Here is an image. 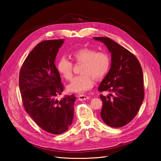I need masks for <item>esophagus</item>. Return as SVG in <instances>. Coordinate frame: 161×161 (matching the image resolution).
<instances>
[{
	"label": "esophagus",
	"mask_w": 161,
	"mask_h": 161,
	"mask_svg": "<svg viewBox=\"0 0 161 161\" xmlns=\"http://www.w3.org/2000/svg\"><path fill=\"white\" fill-rule=\"evenodd\" d=\"M78 98H79V100L80 101H85L89 99L90 97L87 95H79L78 96Z\"/></svg>",
	"instance_id": "34e87169"
}]
</instances>
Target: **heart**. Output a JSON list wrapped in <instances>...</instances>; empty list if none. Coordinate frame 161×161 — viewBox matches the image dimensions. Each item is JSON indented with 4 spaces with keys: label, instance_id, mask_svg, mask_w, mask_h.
Segmentation results:
<instances>
[{
    "label": "heart",
    "instance_id": "1",
    "mask_svg": "<svg viewBox=\"0 0 161 161\" xmlns=\"http://www.w3.org/2000/svg\"><path fill=\"white\" fill-rule=\"evenodd\" d=\"M72 59L76 63H83L81 68L82 75L75 76L67 89L74 92H85L91 89L95 84L94 76L101 79L108 72L111 60L104 52H98L89 47H82L71 53ZM57 69L66 80H70L73 75V64L66 58H61L57 63Z\"/></svg>",
    "mask_w": 161,
    "mask_h": 161
}]
</instances>
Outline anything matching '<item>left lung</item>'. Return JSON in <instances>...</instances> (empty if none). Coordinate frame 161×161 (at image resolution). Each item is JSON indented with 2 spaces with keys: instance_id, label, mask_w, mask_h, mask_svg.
I'll return each instance as SVG.
<instances>
[{
  "instance_id": "1",
  "label": "left lung",
  "mask_w": 161,
  "mask_h": 161,
  "mask_svg": "<svg viewBox=\"0 0 161 161\" xmlns=\"http://www.w3.org/2000/svg\"><path fill=\"white\" fill-rule=\"evenodd\" d=\"M93 39L103 42L111 53V69L98 90L113 94L100 95L103 101L101 117L111 127H122L134 118L144 100L142 67L133 53L109 37Z\"/></svg>"
}]
</instances>
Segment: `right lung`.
Returning a JSON list of instances; mask_svg holds the SVG:
<instances>
[{
    "label": "right lung",
    "mask_w": 161,
    "mask_h": 161,
    "mask_svg": "<svg viewBox=\"0 0 161 161\" xmlns=\"http://www.w3.org/2000/svg\"><path fill=\"white\" fill-rule=\"evenodd\" d=\"M64 40L43 41L33 48L24 61L19 85L27 113L43 130L53 134L66 131L74 118V95L60 100L64 86L55 59Z\"/></svg>",
    "instance_id": "obj_1"
}]
</instances>
